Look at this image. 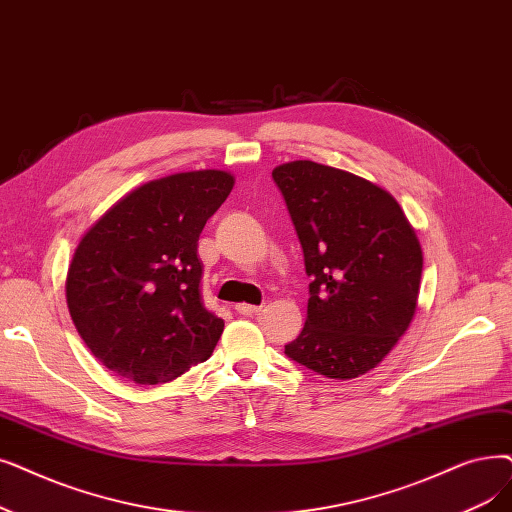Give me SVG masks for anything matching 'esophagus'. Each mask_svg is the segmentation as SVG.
Returning a JSON list of instances; mask_svg holds the SVG:
<instances>
[{
    "instance_id": "esophagus-1",
    "label": "esophagus",
    "mask_w": 512,
    "mask_h": 512,
    "mask_svg": "<svg viewBox=\"0 0 512 512\" xmlns=\"http://www.w3.org/2000/svg\"><path fill=\"white\" fill-rule=\"evenodd\" d=\"M236 311H238V314H242V316H255L257 311H261V307L259 305H249V303H238Z\"/></svg>"
}]
</instances>
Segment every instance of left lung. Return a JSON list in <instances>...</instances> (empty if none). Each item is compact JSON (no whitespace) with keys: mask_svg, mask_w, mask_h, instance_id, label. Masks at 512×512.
<instances>
[{"mask_svg":"<svg viewBox=\"0 0 512 512\" xmlns=\"http://www.w3.org/2000/svg\"><path fill=\"white\" fill-rule=\"evenodd\" d=\"M272 177L311 278L305 326L284 353L328 379H355L383 362L414 318V228L389 192L353 173L293 161Z\"/></svg>","mask_w":512,"mask_h":512,"instance_id":"left-lung-1","label":"left lung"}]
</instances>
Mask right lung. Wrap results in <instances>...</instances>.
<instances>
[{
    "label": "right lung",
    "mask_w": 512,
    "mask_h": 512,
    "mask_svg": "<svg viewBox=\"0 0 512 512\" xmlns=\"http://www.w3.org/2000/svg\"><path fill=\"white\" fill-rule=\"evenodd\" d=\"M232 186L215 169L148 182L81 238L66 303L83 343L121 379L169 383L211 358L224 320L203 303L198 236Z\"/></svg>",
    "instance_id": "obj_1"
}]
</instances>
